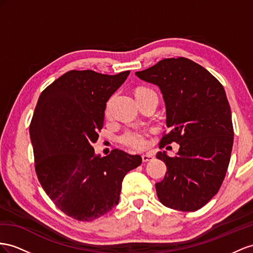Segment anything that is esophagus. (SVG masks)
<instances>
[{
    "instance_id": "1",
    "label": "esophagus",
    "mask_w": 253,
    "mask_h": 253,
    "mask_svg": "<svg viewBox=\"0 0 253 253\" xmlns=\"http://www.w3.org/2000/svg\"><path fill=\"white\" fill-rule=\"evenodd\" d=\"M154 158V155L152 153H147L142 155V160H143V163H147V161H150Z\"/></svg>"
}]
</instances>
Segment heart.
Here are the masks:
<instances>
[{"instance_id":"1","label":"heart","mask_w":253,"mask_h":253,"mask_svg":"<svg viewBox=\"0 0 253 253\" xmlns=\"http://www.w3.org/2000/svg\"><path fill=\"white\" fill-rule=\"evenodd\" d=\"M150 92H153V90L147 87H140L135 92V96ZM147 135L148 131L143 130V129H128L120 137V142L127 147H131L134 150H143L147 145Z\"/></svg>"}]
</instances>
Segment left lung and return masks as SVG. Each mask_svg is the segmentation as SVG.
Masks as SVG:
<instances>
[{
  "label": "left lung",
  "instance_id": "obj_1",
  "mask_svg": "<svg viewBox=\"0 0 253 253\" xmlns=\"http://www.w3.org/2000/svg\"><path fill=\"white\" fill-rule=\"evenodd\" d=\"M135 75L156 84L164 96L170 131L159 147L179 144L175 157L165 151L156 155L168 170L156 184L158 199L173 210L198 211L220 189L231 158L234 131L224 88L209 70L186 57L165 59Z\"/></svg>",
  "mask_w": 253,
  "mask_h": 253
}]
</instances>
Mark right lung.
<instances>
[{
  "label": "right lung",
  "mask_w": 253,
  "mask_h": 253,
  "mask_svg": "<svg viewBox=\"0 0 253 253\" xmlns=\"http://www.w3.org/2000/svg\"><path fill=\"white\" fill-rule=\"evenodd\" d=\"M130 71L70 70L44 88L30 125L38 180L59 210L93 221L119 204L122 182L142 163L121 150L95 155L106 103Z\"/></svg>",
  "instance_id": "1"
}]
</instances>
